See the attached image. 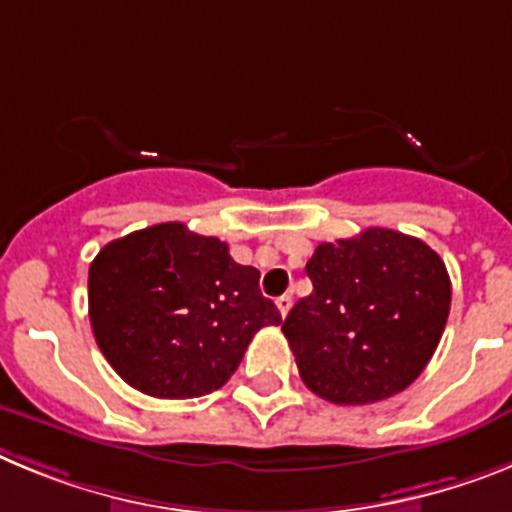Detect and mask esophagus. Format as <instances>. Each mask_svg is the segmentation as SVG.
Wrapping results in <instances>:
<instances>
[{
    "mask_svg": "<svg viewBox=\"0 0 512 512\" xmlns=\"http://www.w3.org/2000/svg\"><path fill=\"white\" fill-rule=\"evenodd\" d=\"M275 306H278V311H281V317H286L288 311H291V306H293L291 293H283V296H278V299H275Z\"/></svg>",
    "mask_w": 512,
    "mask_h": 512,
    "instance_id": "1",
    "label": "esophagus"
}]
</instances>
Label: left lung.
I'll return each mask as SVG.
<instances>
[{
  "label": "left lung",
  "instance_id": "left-lung-1",
  "mask_svg": "<svg viewBox=\"0 0 512 512\" xmlns=\"http://www.w3.org/2000/svg\"><path fill=\"white\" fill-rule=\"evenodd\" d=\"M306 275L314 291L283 322L301 381L335 404H373L407 389L433 358L451 309L438 252L371 226L319 244Z\"/></svg>",
  "mask_w": 512,
  "mask_h": 512
}]
</instances>
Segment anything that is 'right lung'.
<instances>
[{"label":"right lung","instance_id":"1","mask_svg":"<svg viewBox=\"0 0 512 512\" xmlns=\"http://www.w3.org/2000/svg\"><path fill=\"white\" fill-rule=\"evenodd\" d=\"M90 322L102 355L133 389L193 399L221 389L257 330L281 324L260 270L180 221L105 244L90 265Z\"/></svg>","mask_w":512,"mask_h":512}]
</instances>
